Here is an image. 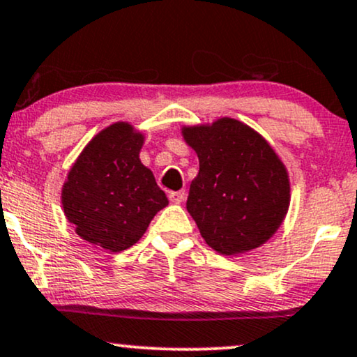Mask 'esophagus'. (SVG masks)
<instances>
[{"label": "esophagus", "mask_w": 357, "mask_h": 357, "mask_svg": "<svg viewBox=\"0 0 357 357\" xmlns=\"http://www.w3.org/2000/svg\"><path fill=\"white\" fill-rule=\"evenodd\" d=\"M169 199H170V202H174V204H182V202L185 200V190L170 192Z\"/></svg>", "instance_id": "1"}]
</instances>
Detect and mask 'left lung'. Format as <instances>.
<instances>
[{
    "mask_svg": "<svg viewBox=\"0 0 357 357\" xmlns=\"http://www.w3.org/2000/svg\"><path fill=\"white\" fill-rule=\"evenodd\" d=\"M197 152L187 210L215 252L238 255L273 236L289 206V178L283 162L258 132L235 119L183 127Z\"/></svg>",
    "mask_w": 357,
    "mask_h": 357,
    "instance_id": "obj_1",
    "label": "left lung"
}]
</instances>
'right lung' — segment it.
I'll return each instance as SVG.
<instances>
[{"mask_svg":"<svg viewBox=\"0 0 357 357\" xmlns=\"http://www.w3.org/2000/svg\"><path fill=\"white\" fill-rule=\"evenodd\" d=\"M144 135L127 122L99 132L77 157L63 185L66 217L82 240L109 252H124L137 243L165 193L142 165Z\"/></svg>","mask_w":357,"mask_h":357,"instance_id":"add662e5","label":"right lung"}]
</instances>
